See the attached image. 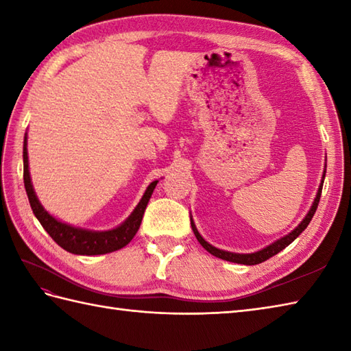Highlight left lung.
I'll list each match as a JSON object with an SVG mask.
<instances>
[{
  "mask_svg": "<svg viewBox=\"0 0 351 351\" xmlns=\"http://www.w3.org/2000/svg\"><path fill=\"white\" fill-rule=\"evenodd\" d=\"M324 176H326V171L323 173V180H324ZM322 190H323V181H322V185H319V189H318L317 197H315V200H314V205L311 206V210H309L306 217L303 219V221L293 230V232L285 235L283 238H280V240H278V241H274L273 244L268 245V247H265V249H263V250H259V252H255V253H249V255H240V253H230V252H225V250H220V249H217V247H214V245H211L210 243H206V241L204 240V238L200 237V234L197 232V229H196V226H195V223H193V220H191V229H193V232H195V235H196V238H197V241H199L200 244H202V247H204L205 250L210 252L211 255L217 256V258H220V259L229 261V263H237V264H244V265L261 264V263H264V261L270 259L271 256L278 255V253H279L280 250H283V249L287 247V245H289L291 243H293V241L295 240V238L299 237V235L303 232V230L308 228V225L311 223L312 217H314V214H315V211H317L319 197H322Z\"/></svg>",
  "mask_w": 351,
  "mask_h": 351,
  "instance_id": "obj_1",
  "label": "left lung"
}]
</instances>
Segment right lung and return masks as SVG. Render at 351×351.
<instances>
[{
    "label": "right lung",
    "mask_w": 351,
    "mask_h": 351,
    "mask_svg": "<svg viewBox=\"0 0 351 351\" xmlns=\"http://www.w3.org/2000/svg\"><path fill=\"white\" fill-rule=\"evenodd\" d=\"M156 182L158 181H154L149 185L143 197H141L138 205L136 206V210H134L130 217L116 229L106 230V232H93V230L73 228L71 225H66V223L56 220L52 215H49L43 210V206L40 205L39 200H37L28 171L27 136L24 138V185L29 200V206H32L37 220L40 221V225L49 234L52 240L64 250L75 253V255H104V253H110L125 247V245L132 240L134 235L137 234L141 219H143L145 210L149 199L152 196Z\"/></svg>",
    "instance_id": "right-lung-1"
}]
</instances>
